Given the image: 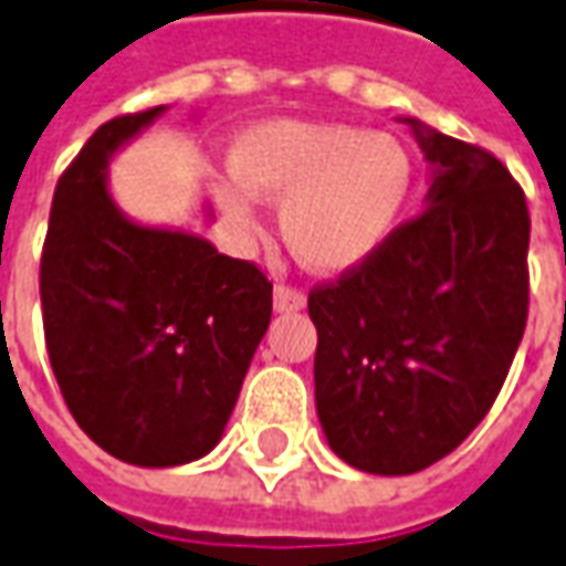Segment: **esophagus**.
<instances>
[{"label": "esophagus", "mask_w": 566, "mask_h": 566, "mask_svg": "<svg viewBox=\"0 0 566 566\" xmlns=\"http://www.w3.org/2000/svg\"><path fill=\"white\" fill-rule=\"evenodd\" d=\"M272 306L275 312H296L306 306V296L296 287H287V284H275V294H272Z\"/></svg>", "instance_id": "esophagus-1"}]
</instances>
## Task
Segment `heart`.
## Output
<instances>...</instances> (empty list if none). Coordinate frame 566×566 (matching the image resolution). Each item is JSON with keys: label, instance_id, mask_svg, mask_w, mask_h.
<instances>
[{"label": "heart", "instance_id": "b5f03b06", "mask_svg": "<svg viewBox=\"0 0 566 566\" xmlns=\"http://www.w3.org/2000/svg\"><path fill=\"white\" fill-rule=\"evenodd\" d=\"M239 184L217 199L239 232H256L254 196L282 201V235L294 256L324 275H343L392 239L413 189V159L392 134L334 122L270 118L232 144Z\"/></svg>", "mask_w": 566, "mask_h": 566}]
</instances>
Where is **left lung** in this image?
Here are the masks:
<instances>
[{"mask_svg": "<svg viewBox=\"0 0 566 566\" xmlns=\"http://www.w3.org/2000/svg\"><path fill=\"white\" fill-rule=\"evenodd\" d=\"M405 122L432 171L426 211L310 294L324 438L370 475H413L460 448L503 389L527 324L521 187L488 149Z\"/></svg>", "mask_w": 566, "mask_h": 566, "instance_id": "left-lung-1", "label": "left lung"}]
</instances>
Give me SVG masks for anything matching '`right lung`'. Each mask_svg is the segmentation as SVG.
Here are the masks:
<instances>
[{"label": "right lung", "instance_id": "add662e5", "mask_svg": "<svg viewBox=\"0 0 566 566\" xmlns=\"http://www.w3.org/2000/svg\"><path fill=\"white\" fill-rule=\"evenodd\" d=\"M165 113L101 125L54 189L42 324L63 401L116 460L168 469L223 438L272 318V284L184 229L122 214L106 168Z\"/></svg>", "mask_w": 566, "mask_h": 566}]
</instances>
